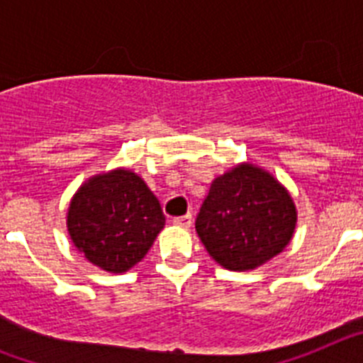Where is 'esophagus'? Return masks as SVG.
I'll return each instance as SVG.
<instances>
[{
  "instance_id": "1",
  "label": "esophagus",
  "mask_w": 363,
  "mask_h": 363,
  "mask_svg": "<svg viewBox=\"0 0 363 363\" xmlns=\"http://www.w3.org/2000/svg\"><path fill=\"white\" fill-rule=\"evenodd\" d=\"M172 223H174L176 227H182V229H189L192 223V216L191 214H185V216H178L172 220Z\"/></svg>"
}]
</instances>
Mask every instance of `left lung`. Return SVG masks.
<instances>
[{"mask_svg": "<svg viewBox=\"0 0 363 363\" xmlns=\"http://www.w3.org/2000/svg\"><path fill=\"white\" fill-rule=\"evenodd\" d=\"M298 213L289 191L251 162L213 179L196 218L211 258L229 271H252L280 255L294 236Z\"/></svg>", "mask_w": 363, "mask_h": 363, "instance_id": "8db88e82", "label": "left lung"}]
</instances>
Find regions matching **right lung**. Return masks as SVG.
I'll list each match as a JSON object with an SVG mask.
<instances>
[{"mask_svg":"<svg viewBox=\"0 0 363 363\" xmlns=\"http://www.w3.org/2000/svg\"><path fill=\"white\" fill-rule=\"evenodd\" d=\"M163 225L158 198L142 176L123 167L91 176L67 211L74 247L92 265L114 274L142 262Z\"/></svg>","mask_w":363,"mask_h":363,"instance_id":"obj_1","label":"right lung"}]
</instances>
